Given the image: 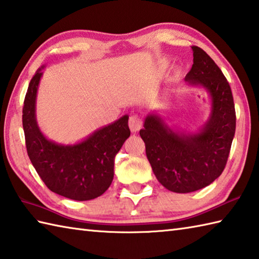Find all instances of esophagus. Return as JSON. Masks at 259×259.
<instances>
[{
  "instance_id": "obj_1",
  "label": "esophagus",
  "mask_w": 259,
  "mask_h": 259,
  "mask_svg": "<svg viewBox=\"0 0 259 259\" xmlns=\"http://www.w3.org/2000/svg\"><path fill=\"white\" fill-rule=\"evenodd\" d=\"M143 126V121L139 118L138 115H131L129 119V128L131 130V133H137L139 131Z\"/></svg>"
}]
</instances>
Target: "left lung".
I'll list each match as a JSON object with an SVG mask.
<instances>
[{"mask_svg":"<svg viewBox=\"0 0 259 259\" xmlns=\"http://www.w3.org/2000/svg\"><path fill=\"white\" fill-rule=\"evenodd\" d=\"M185 76L187 86L202 88L210 98L206 122L196 131L171 128L158 113H148L140 137L156 179L175 193H190L210 185L224 171L236 131L234 98L221 69L200 47Z\"/></svg>","mask_w":259,"mask_h":259,"instance_id":"1","label":"left lung"}]
</instances>
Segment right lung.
<instances>
[{
    "mask_svg": "<svg viewBox=\"0 0 259 259\" xmlns=\"http://www.w3.org/2000/svg\"><path fill=\"white\" fill-rule=\"evenodd\" d=\"M41 66L25 94L22 124L28 156L40 179L56 194L75 201H89L109 189L114 175V157L129 138V115L95 130L73 145L58 144L40 130L35 100L42 76Z\"/></svg>",
    "mask_w": 259,
    "mask_h": 259,
    "instance_id": "add662e5",
    "label": "right lung"
}]
</instances>
